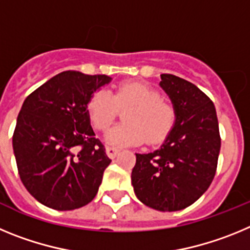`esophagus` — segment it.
<instances>
[{"label":"esophagus","instance_id":"esophagus-1","mask_svg":"<svg viewBox=\"0 0 250 250\" xmlns=\"http://www.w3.org/2000/svg\"><path fill=\"white\" fill-rule=\"evenodd\" d=\"M119 151H120V150H119L118 147L106 146V154H107V155H109V158H111V159H114L115 156L118 155Z\"/></svg>","mask_w":250,"mask_h":250}]
</instances>
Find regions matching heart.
<instances>
[{
    "label": "heart",
    "instance_id": "heart-1",
    "mask_svg": "<svg viewBox=\"0 0 250 250\" xmlns=\"http://www.w3.org/2000/svg\"><path fill=\"white\" fill-rule=\"evenodd\" d=\"M124 112V121L106 134V141L112 145L140 144L146 139L150 144L165 140L175 125L176 112L173 105L161 100L158 90L145 83L126 81L115 89L112 95L106 90L95 92L87 103V114L92 126L104 131Z\"/></svg>",
    "mask_w": 250,
    "mask_h": 250
}]
</instances>
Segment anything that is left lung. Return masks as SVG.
<instances>
[{
    "label": "left lung",
    "instance_id": "obj_1",
    "mask_svg": "<svg viewBox=\"0 0 250 250\" xmlns=\"http://www.w3.org/2000/svg\"><path fill=\"white\" fill-rule=\"evenodd\" d=\"M176 121L158 150L136 154L131 184L141 203L160 211L185 209L213 182L220 151L215 106L194 83L175 75H161Z\"/></svg>",
    "mask_w": 250,
    "mask_h": 250
}]
</instances>
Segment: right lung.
Returning <instances> with one entry per match:
<instances>
[{
	"instance_id": "right-lung-1",
	"label": "right lung",
	"mask_w": 250,
	"mask_h": 250,
	"mask_svg": "<svg viewBox=\"0 0 250 250\" xmlns=\"http://www.w3.org/2000/svg\"><path fill=\"white\" fill-rule=\"evenodd\" d=\"M110 81L106 75L63 71L23 101L13 152L22 184L41 204L74 210L98 194L111 159L95 138L87 103Z\"/></svg>"
}]
</instances>
